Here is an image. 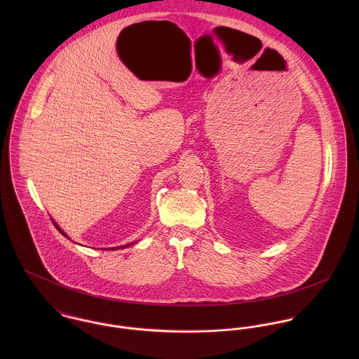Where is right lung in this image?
Returning a JSON list of instances; mask_svg holds the SVG:
<instances>
[{
	"instance_id": "obj_1",
	"label": "right lung",
	"mask_w": 359,
	"mask_h": 359,
	"mask_svg": "<svg viewBox=\"0 0 359 359\" xmlns=\"http://www.w3.org/2000/svg\"><path fill=\"white\" fill-rule=\"evenodd\" d=\"M53 225L57 228V231H59V232H60L63 236H66V238H67V235H66V233H65V232H63V231H62V229H60V228L56 225V222H53ZM134 243H135V242H131V243H128V245H124V246H118V248H114V249H124V248H128V246H131V245H134ZM111 250H113V249H111Z\"/></svg>"
}]
</instances>
